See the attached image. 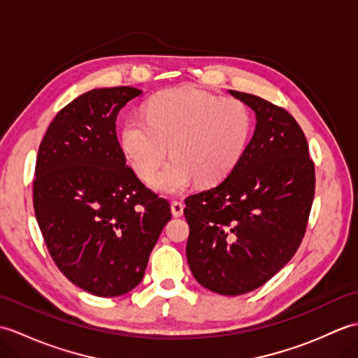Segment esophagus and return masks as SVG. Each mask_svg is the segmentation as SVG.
I'll use <instances>...</instances> for the list:
<instances>
[{
  "instance_id": "esophagus-1",
  "label": "esophagus",
  "mask_w": 358,
  "mask_h": 358,
  "mask_svg": "<svg viewBox=\"0 0 358 358\" xmlns=\"http://www.w3.org/2000/svg\"><path fill=\"white\" fill-rule=\"evenodd\" d=\"M171 209H172V215L173 217H181V215H183L185 204L181 203V201H172L171 203Z\"/></svg>"
}]
</instances>
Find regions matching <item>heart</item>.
Returning a JSON list of instances; mask_svg holds the SVG:
<instances>
[{
  "label": "heart",
  "mask_w": 358,
  "mask_h": 358,
  "mask_svg": "<svg viewBox=\"0 0 358 358\" xmlns=\"http://www.w3.org/2000/svg\"><path fill=\"white\" fill-rule=\"evenodd\" d=\"M252 117L245 103L196 87L167 89L146 106V118L131 117L121 129V149L134 172L149 181L171 148L173 157L152 181L155 191L178 194L195 181L217 185L245 154Z\"/></svg>",
  "instance_id": "obj_1"
}]
</instances>
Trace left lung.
Segmentation results:
<instances>
[{
    "mask_svg": "<svg viewBox=\"0 0 358 358\" xmlns=\"http://www.w3.org/2000/svg\"><path fill=\"white\" fill-rule=\"evenodd\" d=\"M229 94L255 112V131L222 183L185 200L186 257L203 287L241 295L271 280L299 249L315 169L291 113L257 95Z\"/></svg>",
    "mask_w": 358,
    "mask_h": 358,
    "instance_id": "1",
    "label": "left lung"
}]
</instances>
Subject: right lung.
<instances>
[{
	"label": "right lung",
	"mask_w": 358,
	"mask_h": 358,
	"mask_svg": "<svg viewBox=\"0 0 358 358\" xmlns=\"http://www.w3.org/2000/svg\"><path fill=\"white\" fill-rule=\"evenodd\" d=\"M141 95L120 86L75 98L53 118L38 149L34 209L52 260L98 296L140 283L169 222V201L144 186L117 138V115Z\"/></svg>",
	"instance_id": "1"
}]
</instances>
